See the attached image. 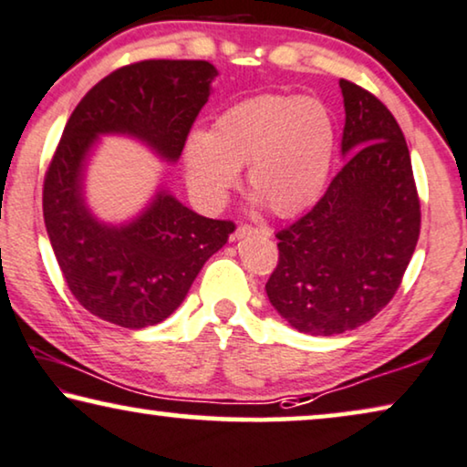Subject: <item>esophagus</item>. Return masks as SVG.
Returning <instances> with one entry per match:
<instances>
[{"instance_id":"34e87169","label":"esophagus","mask_w":467,"mask_h":467,"mask_svg":"<svg viewBox=\"0 0 467 467\" xmlns=\"http://www.w3.org/2000/svg\"><path fill=\"white\" fill-rule=\"evenodd\" d=\"M249 234H265V236H268V234H271V231H268V228H265V226L241 224V226H236V231L233 233V241L245 239V236H249Z\"/></svg>"}]
</instances>
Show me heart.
<instances>
[{"label":"heart","instance_id":"b5f03b06","mask_svg":"<svg viewBox=\"0 0 467 467\" xmlns=\"http://www.w3.org/2000/svg\"><path fill=\"white\" fill-rule=\"evenodd\" d=\"M337 148V124L315 97L258 95L215 118L212 133L186 143L192 192L220 205L247 165V183L273 213L287 218L313 205L324 190Z\"/></svg>","mask_w":467,"mask_h":467}]
</instances>
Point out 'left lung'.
<instances>
[{"mask_svg": "<svg viewBox=\"0 0 467 467\" xmlns=\"http://www.w3.org/2000/svg\"><path fill=\"white\" fill-rule=\"evenodd\" d=\"M343 150L349 156L311 212L277 233L266 294L287 324L313 337L356 330L396 296L421 231L404 133L389 109L349 80Z\"/></svg>", "mask_w": 467, "mask_h": 467, "instance_id": "obj_1", "label": "left lung"}]
</instances>
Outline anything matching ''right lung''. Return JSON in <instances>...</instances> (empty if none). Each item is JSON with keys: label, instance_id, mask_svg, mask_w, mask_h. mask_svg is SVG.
Instances as JSON below:
<instances>
[{"label": "right lung", "instance_id": "right-lung-1", "mask_svg": "<svg viewBox=\"0 0 467 467\" xmlns=\"http://www.w3.org/2000/svg\"><path fill=\"white\" fill-rule=\"evenodd\" d=\"M207 61L148 58L111 71L71 111L44 177V224L74 298L95 317L140 330L167 319L202 265L234 231L169 192L129 226H105L84 205L82 169L97 135L127 133L177 161L209 99Z\"/></svg>", "mask_w": 467, "mask_h": 467}]
</instances>
